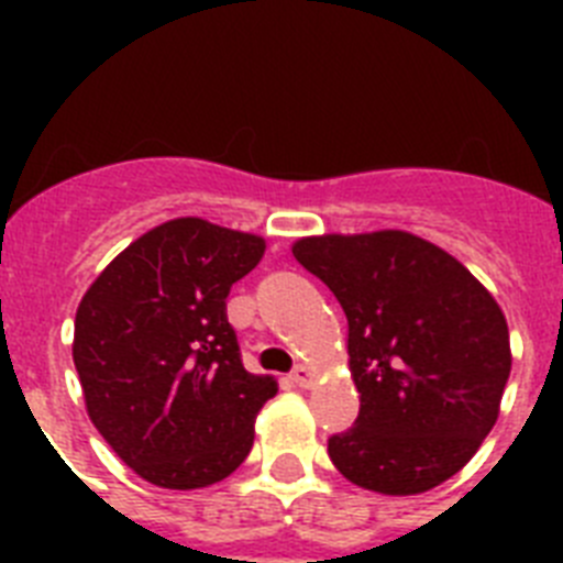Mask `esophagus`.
Returning a JSON list of instances; mask_svg holds the SVG:
<instances>
[{"label":"esophagus","mask_w":563,"mask_h":563,"mask_svg":"<svg viewBox=\"0 0 563 563\" xmlns=\"http://www.w3.org/2000/svg\"><path fill=\"white\" fill-rule=\"evenodd\" d=\"M290 377H292V383H296V386H301V389L312 386V369L307 366V363H298Z\"/></svg>","instance_id":"esophagus-1"}]
</instances>
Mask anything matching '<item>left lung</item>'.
<instances>
[{"instance_id":"obj_1","label":"left lung","mask_w":563,"mask_h":563,"mask_svg":"<svg viewBox=\"0 0 563 563\" xmlns=\"http://www.w3.org/2000/svg\"><path fill=\"white\" fill-rule=\"evenodd\" d=\"M292 256L335 292L361 411L330 437L352 485L415 496L462 471L510 377L501 307L451 253L409 231L305 236Z\"/></svg>"}]
</instances>
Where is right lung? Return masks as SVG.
<instances>
[{"mask_svg":"<svg viewBox=\"0 0 563 563\" xmlns=\"http://www.w3.org/2000/svg\"><path fill=\"white\" fill-rule=\"evenodd\" d=\"M265 239L200 217L137 236L84 292L73 361L87 415L141 479L197 490L231 476L278 383L242 366L225 298Z\"/></svg>","mask_w":563,"mask_h":563,"instance_id":"1","label":"right lung"}]
</instances>
